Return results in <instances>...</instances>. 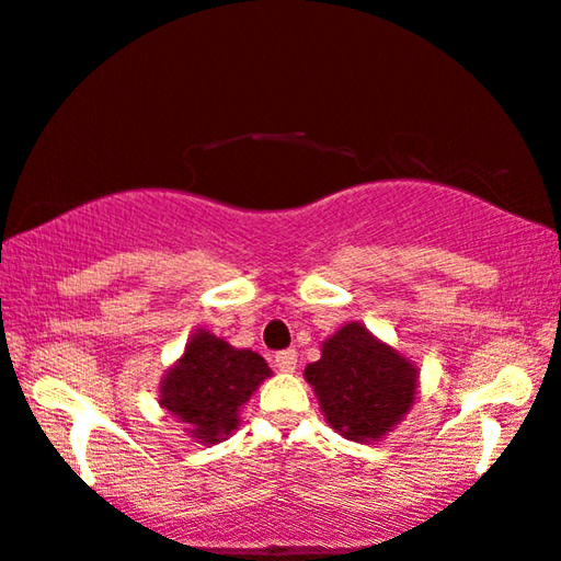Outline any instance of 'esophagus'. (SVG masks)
<instances>
[{"instance_id":"1","label":"esophagus","mask_w":561,"mask_h":561,"mask_svg":"<svg viewBox=\"0 0 561 561\" xmlns=\"http://www.w3.org/2000/svg\"><path fill=\"white\" fill-rule=\"evenodd\" d=\"M274 366H277L282 374H291L297 368V353L295 351H279L274 356Z\"/></svg>"}]
</instances>
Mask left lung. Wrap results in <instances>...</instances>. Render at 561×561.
I'll return each instance as SVG.
<instances>
[{
  "instance_id": "1",
  "label": "left lung",
  "mask_w": 561,
  "mask_h": 561,
  "mask_svg": "<svg viewBox=\"0 0 561 561\" xmlns=\"http://www.w3.org/2000/svg\"><path fill=\"white\" fill-rule=\"evenodd\" d=\"M305 378L330 427L366 442L383 437L404 420L414 404L420 370L366 325L348 322L322 343V356L305 368Z\"/></svg>"
}]
</instances>
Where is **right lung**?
Returning <instances> with one entry per match:
<instances>
[{
  "label": "right lung",
  "mask_w": 561,
  "mask_h": 561,
  "mask_svg": "<svg viewBox=\"0 0 561 561\" xmlns=\"http://www.w3.org/2000/svg\"><path fill=\"white\" fill-rule=\"evenodd\" d=\"M272 368L254 351L233 348L210 330H195L183 358L164 374L160 407L187 424L201 445H216L239 430V412Z\"/></svg>",
  "instance_id": "obj_1"
}]
</instances>
